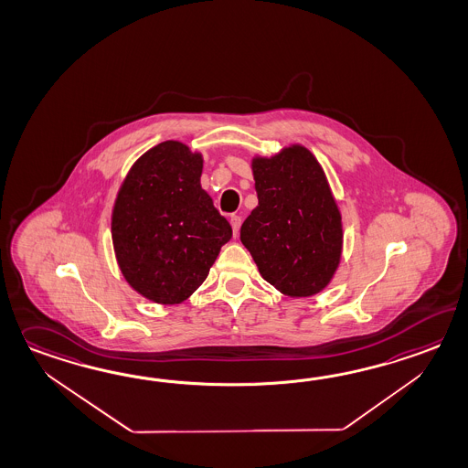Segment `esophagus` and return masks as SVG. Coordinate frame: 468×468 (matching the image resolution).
<instances>
[{
  "label": "esophagus",
  "instance_id": "34e87169",
  "mask_svg": "<svg viewBox=\"0 0 468 468\" xmlns=\"http://www.w3.org/2000/svg\"><path fill=\"white\" fill-rule=\"evenodd\" d=\"M229 221H231V229H233V235L237 237V235H239V227H241V218H239V215H233Z\"/></svg>",
  "mask_w": 468,
  "mask_h": 468
}]
</instances>
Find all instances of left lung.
I'll use <instances>...</instances> for the list:
<instances>
[{
	"label": "left lung",
	"mask_w": 468,
	"mask_h": 468,
	"mask_svg": "<svg viewBox=\"0 0 468 468\" xmlns=\"http://www.w3.org/2000/svg\"><path fill=\"white\" fill-rule=\"evenodd\" d=\"M259 207L239 239L260 275L289 297L324 291L339 267L343 221L324 169L307 147L292 144L271 157H253Z\"/></svg>",
	"instance_id": "obj_1"
}]
</instances>
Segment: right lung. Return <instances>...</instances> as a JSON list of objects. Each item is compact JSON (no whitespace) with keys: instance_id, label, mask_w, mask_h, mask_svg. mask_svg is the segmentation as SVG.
<instances>
[{"instance_id":"right-lung-1","label":"right lung","mask_w":468,"mask_h":468,"mask_svg":"<svg viewBox=\"0 0 468 468\" xmlns=\"http://www.w3.org/2000/svg\"><path fill=\"white\" fill-rule=\"evenodd\" d=\"M203 156L179 141L154 145L129 169L112 209L115 259L149 301H186L208 277L231 227L201 187Z\"/></svg>"}]
</instances>
